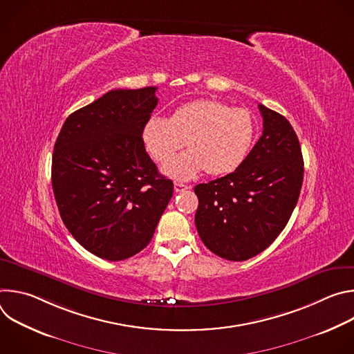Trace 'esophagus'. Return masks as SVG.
I'll return each instance as SVG.
<instances>
[{
  "instance_id": "1",
  "label": "esophagus",
  "mask_w": 354,
  "mask_h": 354,
  "mask_svg": "<svg viewBox=\"0 0 354 354\" xmlns=\"http://www.w3.org/2000/svg\"><path fill=\"white\" fill-rule=\"evenodd\" d=\"M174 189H175V192L180 193V192L187 190L189 186H187V185H183V183H180V182H175V183H174Z\"/></svg>"
}]
</instances>
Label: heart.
Returning <instances> with one entry per match:
<instances>
[{
    "mask_svg": "<svg viewBox=\"0 0 354 354\" xmlns=\"http://www.w3.org/2000/svg\"><path fill=\"white\" fill-rule=\"evenodd\" d=\"M257 119L245 108H231L216 99H197L172 113L151 116L142 127V142L156 161H165L188 141L191 149L162 167L165 175L193 179L207 169L225 175L238 169L254 145Z\"/></svg>",
    "mask_w": 354,
    "mask_h": 354,
    "instance_id": "1",
    "label": "heart"
}]
</instances>
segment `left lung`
<instances>
[{
  "label": "left lung",
  "mask_w": 354,
  "mask_h": 354,
  "mask_svg": "<svg viewBox=\"0 0 354 354\" xmlns=\"http://www.w3.org/2000/svg\"><path fill=\"white\" fill-rule=\"evenodd\" d=\"M263 133L234 172L194 186L200 239L220 258L241 262L265 250L298 201L304 161L298 137L280 113L259 105Z\"/></svg>",
  "instance_id": "left-lung-1"
}]
</instances>
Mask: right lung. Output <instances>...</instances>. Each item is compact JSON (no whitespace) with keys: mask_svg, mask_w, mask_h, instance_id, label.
Segmentation results:
<instances>
[{"mask_svg":"<svg viewBox=\"0 0 354 354\" xmlns=\"http://www.w3.org/2000/svg\"><path fill=\"white\" fill-rule=\"evenodd\" d=\"M156 91H109L71 113L55 144L52 186L62 220L100 259L142 250L174 193L141 137L158 104Z\"/></svg>","mask_w":354,"mask_h":354,"instance_id":"right-lung-1","label":"right lung"}]
</instances>
